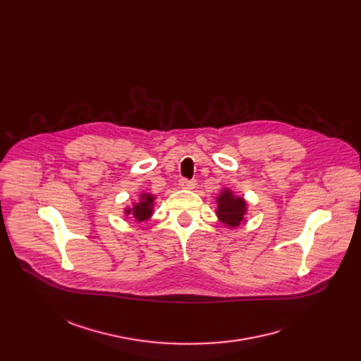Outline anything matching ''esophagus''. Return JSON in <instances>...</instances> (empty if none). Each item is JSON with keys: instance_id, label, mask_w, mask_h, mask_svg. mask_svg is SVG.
I'll return each instance as SVG.
<instances>
[{"instance_id": "34e87169", "label": "esophagus", "mask_w": 361, "mask_h": 361, "mask_svg": "<svg viewBox=\"0 0 361 361\" xmlns=\"http://www.w3.org/2000/svg\"><path fill=\"white\" fill-rule=\"evenodd\" d=\"M195 185H197V181H195V180H187V178H181V180H180V187H181V188L192 190V188H195Z\"/></svg>"}]
</instances>
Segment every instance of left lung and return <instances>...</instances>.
Segmentation results:
<instances>
[{
    "label": "left lung",
    "mask_w": 361,
    "mask_h": 361,
    "mask_svg": "<svg viewBox=\"0 0 361 361\" xmlns=\"http://www.w3.org/2000/svg\"><path fill=\"white\" fill-rule=\"evenodd\" d=\"M217 217L227 228H237L245 221L247 201L235 195L230 188H223L217 197Z\"/></svg>",
    "instance_id": "obj_1"
}]
</instances>
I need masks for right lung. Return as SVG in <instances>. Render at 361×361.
I'll use <instances>...</instances> for the list:
<instances>
[{"label": "right lung", "mask_w": 361, "mask_h": 361, "mask_svg": "<svg viewBox=\"0 0 361 361\" xmlns=\"http://www.w3.org/2000/svg\"><path fill=\"white\" fill-rule=\"evenodd\" d=\"M154 200H156V197L152 194L141 192L140 200L137 202H133V207H127L124 210L126 216H131L137 223L147 221L152 216Z\"/></svg>", "instance_id": "obj_1"}]
</instances>
